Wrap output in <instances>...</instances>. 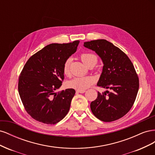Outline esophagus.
Returning a JSON list of instances; mask_svg holds the SVG:
<instances>
[{
	"label": "esophagus",
	"instance_id": "1",
	"mask_svg": "<svg viewBox=\"0 0 155 155\" xmlns=\"http://www.w3.org/2000/svg\"><path fill=\"white\" fill-rule=\"evenodd\" d=\"M85 90H77L76 91V92H78V93H84L85 92Z\"/></svg>",
	"mask_w": 155,
	"mask_h": 155
}]
</instances>
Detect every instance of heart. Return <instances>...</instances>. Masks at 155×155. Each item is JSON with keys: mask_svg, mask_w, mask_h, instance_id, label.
Returning a JSON list of instances; mask_svg holds the SVG:
<instances>
[{"mask_svg": "<svg viewBox=\"0 0 155 155\" xmlns=\"http://www.w3.org/2000/svg\"><path fill=\"white\" fill-rule=\"evenodd\" d=\"M80 58L83 63L88 67H93L97 62V57L92 53L83 52L80 55ZM71 62L72 59L69 58L65 60L63 64V71L67 76L70 74V67ZM95 81V79L92 76L76 77L68 83V86L70 88L77 89V90H85L94 83Z\"/></svg>", "mask_w": 155, "mask_h": 155, "instance_id": "heart-1", "label": "heart"}]
</instances>
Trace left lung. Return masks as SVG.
<instances>
[{
	"label": "left lung",
	"instance_id": "8db88e82",
	"mask_svg": "<svg viewBox=\"0 0 155 155\" xmlns=\"http://www.w3.org/2000/svg\"><path fill=\"white\" fill-rule=\"evenodd\" d=\"M84 46L95 51L104 64L97 85L107 91L98 92L91 102L93 114L105 122L122 118L133 107L139 88L133 64L123 51L107 40L85 42Z\"/></svg>",
	"mask_w": 155,
	"mask_h": 155
}]
</instances>
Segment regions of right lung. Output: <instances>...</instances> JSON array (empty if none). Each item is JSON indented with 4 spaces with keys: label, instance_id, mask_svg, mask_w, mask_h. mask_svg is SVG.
<instances>
[{
    "label": "right lung",
    "instance_id": "obj_1",
    "mask_svg": "<svg viewBox=\"0 0 155 155\" xmlns=\"http://www.w3.org/2000/svg\"><path fill=\"white\" fill-rule=\"evenodd\" d=\"M79 43L50 44L27 61L18 78V90L32 118L54 125L67 114L76 91L73 88L55 91L62 85L65 60L76 52Z\"/></svg>",
    "mask_w": 155,
    "mask_h": 155
}]
</instances>
